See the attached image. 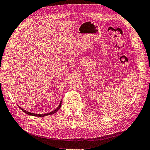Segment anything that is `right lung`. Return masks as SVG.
<instances>
[{
	"mask_svg": "<svg viewBox=\"0 0 150 150\" xmlns=\"http://www.w3.org/2000/svg\"><path fill=\"white\" fill-rule=\"evenodd\" d=\"M61 104H62V101H60V103H59V105L57 108H56L55 109V110H54L53 111H52L51 112L47 113V114H34V113L29 112H28V111H26V110H24V109H23V108H22L21 107H19V106H18V107H19V108L21 109V110L22 111H23L24 112L26 113V114H28V115H33V116H35V117H45V116H47V115H49L54 114L55 113H56L57 112V111L59 110V108H60V107H61Z\"/></svg>",
	"mask_w": 150,
	"mask_h": 150,
	"instance_id": "add662e5",
	"label": "right lung"
}]
</instances>
